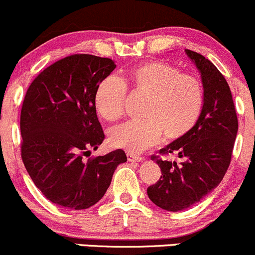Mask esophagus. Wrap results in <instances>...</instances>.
<instances>
[{"mask_svg": "<svg viewBox=\"0 0 255 255\" xmlns=\"http://www.w3.org/2000/svg\"><path fill=\"white\" fill-rule=\"evenodd\" d=\"M127 156H128V160L131 161V162H132V161H135V162H140V161L143 160V157H141V156L136 155V153H132V152H128Z\"/></svg>", "mask_w": 255, "mask_h": 255, "instance_id": "obj_1", "label": "esophagus"}]
</instances>
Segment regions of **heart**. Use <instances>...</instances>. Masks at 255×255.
<instances>
[{"label": "heart", "instance_id": "obj_1", "mask_svg": "<svg viewBox=\"0 0 255 255\" xmlns=\"http://www.w3.org/2000/svg\"><path fill=\"white\" fill-rule=\"evenodd\" d=\"M135 93L147 97L142 109L143 120L128 122L110 128L113 146L132 153L157 145L162 133L167 140H177L190 132L202 112L205 93L197 77L185 74L177 67L151 62L135 68L128 74ZM127 83L109 75L98 87L95 107L108 122H117L124 114Z\"/></svg>", "mask_w": 255, "mask_h": 255}]
</instances>
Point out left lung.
I'll use <instances>...</instances> for the list:
<instances>
[{
  "mask_svg": "<svg viewBox=\"0 0 255 255\" xmlns=\"http://www.w3.org/2000/svg\"><path fill=\"white\" fill-rule=\"evenodd\" d=\"M202 79V112L192 130L161 148L162 155H175L181 162L151 156L162 176L147 188L156 206L170 212L186 210L200 202L221 183L229 167L238 119L226 78L200 53L186 49Z\"/></svg>",
  "mask_w": 255,
  "mask_h": 255,
  "instance_id": "left-lung-1",
  "label": "left lung"
}]
</instances>
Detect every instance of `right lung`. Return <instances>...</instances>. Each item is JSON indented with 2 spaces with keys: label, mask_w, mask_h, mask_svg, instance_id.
Segmentation results:
<instances>
[{
  "label": "right lung",
  "mask_w": 255,
  "mask_h": 255,
  "mask_svg": "<svg viewBox=\"0 0 255 255\" xmlns=\"http://www.w3.org/2000/svg\"><path fill=\"white\" fill-rule=\"evenodd\" d=\"M115 68L109 58L73 54L45 68L26 93L22 160L44 197L60 207L85 210L99 202L118 165L128 160L122 148L83 158L105 137L95 93Z\"/></svg>",
  "instance_id": "obj_1"
}]
</instances>
